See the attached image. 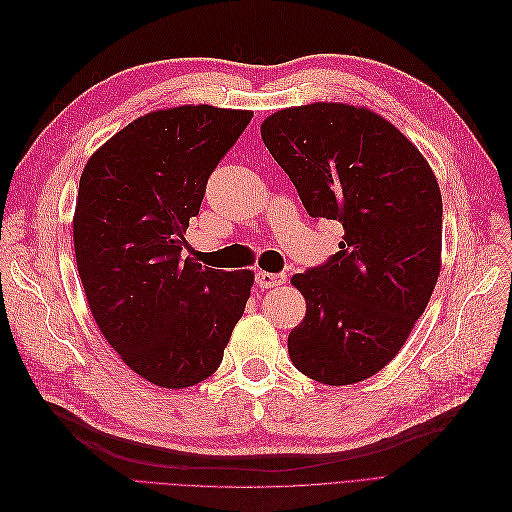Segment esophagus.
<instances>
[{
  "mask_svg": "<svg viewBox=\"0 0 512 512\" xmlns=\"http://www.w3.org/2000/svg\"><path fill=\"white\" fill-rule=\"evenodd\" d=\"M287 281L285 273H266V271H258L256 273V285L260 289H271V287H279Z\"/></svg>",
  "mask_w": 512,
  "mask_h": 512,
  "instance_id": "1",
  "label": "esophagus"
}]
</instances>
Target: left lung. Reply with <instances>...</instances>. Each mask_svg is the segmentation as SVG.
Instances as JSON below:
<instances>
[{"mask_svg": "<svg viewBox=\"0 0 512 512\" xmlns=\"http://www.w3.org/2000/svg\"><path fill=\"white\" fill-rule=\"evenodd\" d=\"M260 133L314 221L344 227L339 252L291 279L306 316L289 358L327 385L367 379L400 352L437 283L440 187L415 145L367 108H287Z\"/></svg>", "mask_w": 512, "mask_h": 512, "instance_id": "8db88e82", "label": "left lung"}]
</instances>
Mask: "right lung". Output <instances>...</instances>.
I'll return each instance as SVG.
<instances>
[{
  "mask_svg": "<svg viewBox=\"0 0 512 512\" xmlns=\"http://www.w3.org/2000/svg\"><path fill=\"white\" fill-rule=\"evenodd\" d=\"M252 112L179 106L145 114L97 150L72 221L93 319L129 367L160 387L210 377L254 283L183 258L216 164Z\"/></svg>",
  "mask_w": 512,
  "mask_h": 512,
  "instance_id": "1",
  "label": "right lung"
}]
</instances>
